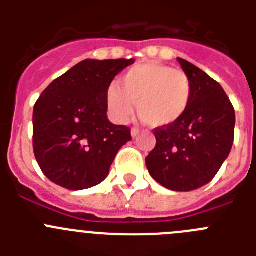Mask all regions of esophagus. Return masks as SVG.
<instances>
[{
	"label": "esophagus",
	"mask_w": 256,
	"mask_h": 256,
	"mask_svg": "<svg viewBox=\"0 0 256 256\" xmlns=\"http://www.w3.org/2000/svg\"><path fill=\"white\" fill-rule=\"evenodd\" d=\"M138 132H140V130H138V128H136V126H134V128H132V130H130V134H132L133 138H134L138 134Z\"/></svg>",
	"instance_id": "34e87169"
}]
</instances>
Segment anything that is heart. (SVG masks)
Segmentation results:
<instances>
[{
	"mask_svg": "<svg viewBox=\"0 0 256 256\" xmlns=\"http://www.w3.org/2000/svg\"><path fill=\"white\" fill-rule=\"evenodd\" d=\"M106 91L108 112L115 120L126 122L134 110L154 128L177 123L186 114L192 98V83L183 70L160 62L133 66Z\"/></svg>",
	"mask_w": 256,
	"mask_h": 256,
	"instance_id": "1",
	"label": "heart"
}]
</instances>
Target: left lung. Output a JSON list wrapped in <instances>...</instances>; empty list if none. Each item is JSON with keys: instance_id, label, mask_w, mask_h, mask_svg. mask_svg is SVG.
<instances>
[{"instance_id": "8db88e82", "label": "left lung", "mask_w": 256, "mask_h": 256, "mask_svg": "<svg viewBox=\"0 0 256 256\" xmlns=\"http://www.w3.org/2000/svg\"><path fill=\"white\" fill-rule=\"evenodd\" d=\"M178 62L191 79V102L177 123L154 130L156 146L146 166L165 188L187 192L208 184L228 158L236 115L216 80L187 60Z\"/></svg>"}]
</instances>
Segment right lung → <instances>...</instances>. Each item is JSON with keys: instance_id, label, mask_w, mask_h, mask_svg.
<instances>
[{"instance_id": "right-lung-1", "label": "right lung", "mask_w": 256, "mask_h": 256, "mask_svg": "<svg viewBox=\"0 0 256 256\" xmlns=\"http://www.w3.org/2000/svg\"><path fill=\"white\" fill-rule=\"evenodd\" d=\"M133 58L84 60L56 78L33 110V150L51 182L78 191L108 177L130 130L108 119L106 91Z\"/></svg>"}]
</instances>
